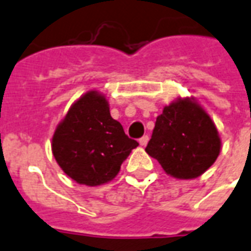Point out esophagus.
I'll return each instance as SVG.
<instances>
[{"label":"esophagus","instance_id":"1","mask_svg":"<svg viewBox=\"0 0 251 251\" xmlns=\"http://www.w3.org/2000/svg\"><path fill=\"white\" fill-rule=\"evenodd\" d=\"M148 141H149V136H148V135L143 136V137L139 140V143H140V145H141V147H145V145L148 144Z\"/></svg>","mask_w":251,"mask_h":251}]
</instances>
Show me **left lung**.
Instances as JSON below:
<instances>
[{
	"label": "left lung",
	"instance_id": "left-lung-1",
	"mask_svg": "<svg viewBox=\"0 0 251 251\" xmlns=\"http://www.w3.org/2000/svg\"><path fill=\"white\" fill-rule=\"evenodd\" d=\"M220 149L217 128L204 108L194 98H178L157 116L145 152L169 176L194 179L212 166Z\"/></svg>",
	"mask_w": 251,
	"mask_h": 251
}]
</instances>
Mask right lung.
<instances>
[{
  "mask_svg": "<svg viewBox=\"0 0 251 251\" xmlns=\"http://www.w3.org/2000/svg\"><path fill=\"white\" fill-rule=\"evenodd\" d=\"M137 145L111 118L106 97L95 90L72 104L52 137V153L63 172L91 187L114 179Z\"/></svg>",
  "mask_w": 251,
  "mask_h": 251,
  "instance_id": "1",
  "label": "right lung"
}]
</instances>
